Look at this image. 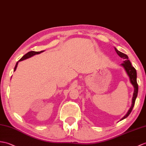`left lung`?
Segmentation results:
<instances>
[{
    "label": "left lung",
    "instance_id": "8db88e82",
    "mask_svg": "<svg viewBox=\"0 0 146 146\" xmlns=\"http://www.w3.org/2000/svg\"><path fill=\"white\" fill-rule=\"evenodd\" d=\"M114 49H115V51H116V52L117 53V55H119L121 58H123L124 60L123 63L121 64V66H122L124 68L125 72H126L127 76H129V78L130 83L132 84V85H133L134 87V93H133V98H132L131 106L129 108V110H128L126 114L125 115V116L120 120V121H121V120L125 119V118H126L129 116V115L130 114V113H131L132 110H133V108L134 106L135 101V100H136L137 93H138V84L137 83V72L134 68L132 66L130 61L128 60L127 55H126V54L119 52V51L117 50V48H115V47H114Z\"/></svg>",
    "mask_w": 146,
    "mask_h": 146
}]
</instances>
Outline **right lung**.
Returning a JSON list of instances; mask_svg holds the SVG:
<instances>
[{"instance_id": "right-lung-1", "label": "right lung", "mask_w": 146, "mask_h": 146, "mask_svg": "<svg viewBox=\"0 0 146 146\" xmlns=\"http://www.w3.org/2000/svg\"><path fill=\"white\" fill-rule=\"evenodd\" d=\"M44 51H45V50L40 51V52H34V51H31V52H28L27 53H26L25 55H23V56L21 58H20V60H19L18 61V62H17L16 65H15V68H14V70H13V72H15V71L16 70L17 67L18 63H19V62H21V61H22V60H26V59H27V58H30V57H32V56H34V55H37V54L41 53L43 52Z\"/></svg>"}]
</instances>
